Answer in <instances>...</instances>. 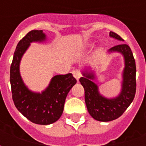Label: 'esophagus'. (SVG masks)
Segmentation results:
<instances>
[{"label":"esophagus","mask_w":146,"mask_h":146,"mask_svg":"<svg viewBox=\"0 0 146 146\" xmlns=\"http://www.w3.org/2000/svg\"><path fill=\"white\" fill-rule=\"evenodd\" d=\"M73 76L75 77L76 79V80L78 81L80 79V72L78 71V70H73Z\"/></svg>","instance_id":"1"}]
</instances>
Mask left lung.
Returning a JSON list of instances; mask_svg holds the SVG:
<instances>
[{"instance_id": "1", "label": "left lung", "mask_w": 146, "mask_h": 146, "mask_svg": "<svg viewBox=\"0 0 146 146\" xmlns=\"http://www.w3.org/2000/svg\"><path fill=\"white\" fill-rule=\"evenodd\" d=\"M110 36L119 40H123L114 32ZM110 52H119L123 55L125 67L123 72L122 88L119 95L113 98H106L99 94L97 84L93 82L95 76L88 70L82 72L80 82L84 88V98L90 115L96 120L108 122L117 119L127 109L135 98L136 92V66L131 48L127 44H121L110 49Z\"/></svg>"}]
</instances>
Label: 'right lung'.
I'll use <instances>...</instances> for the list:
<instances>
[{"instance_id": "add662e5", "label": "right lung", "mask_w": 146, "mask_h": 146, "mask_svg": "<svg viewBox=\"0 0 146 146\" xmlns=\"http://www.w3.org/2000/svg\"><path fill=\"white\" fill-rule=\"evenodd\" d=\"M46 39L42 30H31L18 43L10 68L12 99L17 110L31 122L48 125L57 121L63 112L64 104L76 80L72 73L56 75L41 93L30 91L24 84L19 73V63L30 43Z\"/></svg>"}]
</instances>
